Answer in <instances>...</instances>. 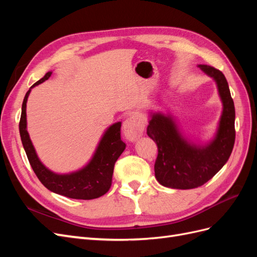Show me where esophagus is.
I'll use <instances>...</instances> for the list:
<instances>
[{"mask_svg":"<svg viewBox=\"0 0 257 257\" xmlns=\"http://www.w3.org/2000/svg\"><path fill=\"white\" fill-rule=\"evenodd\" d=\"M145 124L142 115L137 112L131 114L128 118L123 122V133L124 136H125L130 142H135L139 137L143 136Z\"/></svg>","mask_w":257,"mask_h":257,"instance_id":"34e87169","label":"esophagus"}]
</instances>
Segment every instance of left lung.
<instances>
[{
    "label": "left lung",
    "mask_w": 257,
    "mask_h": 257,
    "mask_svg": "<svg viewBox=\"0 0 257 257\" xmlns=\"http://www.w3.org/2000/svg\"><path fill=\"white\" fill-rule=\"evenodd\" d=\"M217 84L223 112L213 141L200 147L181 136L172 116L153 113L147 134L158 145L154 173L157 180L172 189H195L209 181L225 165L235 144V106L224 74L212 66L199 65Z\"/></svg>",
    "instance_id": "8db88e82"
}]
</instances>
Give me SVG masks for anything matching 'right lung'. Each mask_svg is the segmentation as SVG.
Segmentation results:
<instances>
[{
    "mask_svg": "<svg viewBox=\"0 0 257 257\" xmlns=\"http://www.w3.org/2000/svg\"><path fill=\"white\" fill-rule=\"evenodd\" d=\"M48 72L32 87L47 80L51 76ZM31 89L27 92L22 103L19 132L28 160L40 181L53 193L74 199H94L103 196L109 191L112 182L114 163L125 149L121 139V122L114 123L108 128L100 139L97 149L89 164L72 174H54L38 159L27 131V100Z\"/></svg>",
    "mask_w": 257,
    "mask_h": 257,
    "instance_id": "1",
    "label": "right lung"
}]
</instances>
